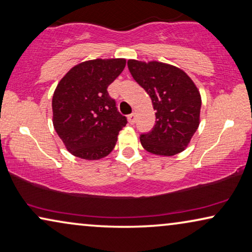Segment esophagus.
<instances>
[{
    "mask_svg": "<svg viewBox=\"0 0 252 252\" xmlns=\"http://www.w3.org/2000/svg\"><path fill=\"white\" fill-rule=\"evenodd\" d=\"M136 119H137L136 113H132V114H130L129 116H127V120H129L130 125H133V123L136 122Z\"/></svg>",
    "mask_w": 252,
    "mask_h": 252,
    "instance_id": "1",
    "label": "esophagus"
}]
</instances>
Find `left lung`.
Masks as SVG:
<instances>
[{
  "label": "left lung",
  "mask_w": 252,
  "mask_h": 252,
  "mask_svg": "<svg viewBox=\"0 0 252 252\" xmlns=\"http://www.w3.org/2000/svg\"><path fill=\"white\" fill-rule=\"evenodd\" d=\"M127 67L157 111L154 127L140 136L143 147L161 157L183 152L200 125L202 100L195 83L183 69L157 60L130 59Z\"/></svg>",
  "instance_id": "1"
}]
</instances>
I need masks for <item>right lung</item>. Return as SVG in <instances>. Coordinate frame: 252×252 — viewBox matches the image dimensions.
I'll list each match as a JSON object with an SVG mask.
<instances>
[{
	"label": "right lung",
	"instance_id": "obj_1",
	"mask_svg": "<svg viewBox=\"0 0 252 252\" xmlns=\"http://www.w3.org/2000/svg\"><path fill=\"white\" fill-rule=\"evenodd\" d=\"M125 58L92 59L72 67L52 97V123L67 151L83 160H100L115 147L126 125L107 88L126 67Z\"/></svg>",
	"mask_w": 252,
	"mask_h": 252
}]
</instances>
